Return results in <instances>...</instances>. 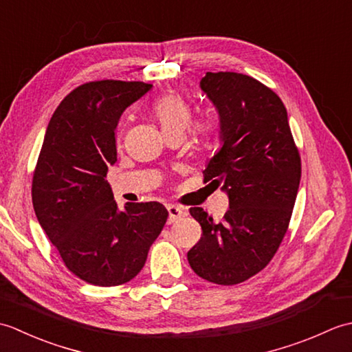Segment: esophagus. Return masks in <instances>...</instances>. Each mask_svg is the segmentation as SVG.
I'll use <instances>...</instances> for the list:
<instances>
[{"label":"esophagus","mask_w":352,"mask_h":352,"mask_svg":"<svg viewBox=\"0 0 352 352\" xmlns=\"http://www.w3.org/2000/svg\"><path fill=\"white\" fill-rule=\"evenodd\" d=\"M168 208V213H169V218H168V223H174L175 221H178L180 218H183V216L186 214V212L183 210L182 207H178L175 204H168L166 206Z\"/></svg>","instance_id":"obj_1"}]
</instances>
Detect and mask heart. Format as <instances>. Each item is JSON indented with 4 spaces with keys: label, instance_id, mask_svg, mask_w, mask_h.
<instances>
[{
    "label": "heart",
    "instance_id": "1",
    "mask_svg": "<svg viewBox=\"0 0 352 352\" xmlns=\"http://www.w3.org/2000/svg\"><path fill=\"white\" fill-rule=\"evenodd\" d=\"M154 116L160 125L163 136L183 134L190 125L193 138H195L199 145L206 144L213 136L216 130V124L213 119L206 115L197 118L190 124L192 110L189 102L177 92H169L157 100V102L154 104Z\"/></svg>",
    "mask_w": 352,
    "mask_h": 352
}]
</instances>
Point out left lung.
Here are the masks:
<instances>
[{"label":"left lung","mask_w":352,"mask_h":352,"mask_svg":"<svg viewBox=\"0 0 352 352\" xmlns=\"http://www.w3.org/2000/svg\"><path fill=\"white\" fill-rule=\"evenodd\" d=\"M219 113L222 146L204 169V183L227 192L230 208L213 222L201 207L190 214L203 228L188 252L193 272L233 286L260 272L286 234L301 180V157L280 96L237 72H207L199 83Z\"/></svg>","instance_id":"8db88e82"}]
</instances>
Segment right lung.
Wrapping results in <instances>:
<instances>
[{"mask_svg":"<svg viewBox=\"0 0 352 352\" xmlns=\"http://www.w3.org/2000/svg\"><path fill=\"white\" fill-rule=\"evenodd\" d=\"M153 85L101 80L74 89L45 133L33 174L34 213L65 266L95 286H119L144 267L168 219L163 204L118 208L109 166L116 162L115 131L124 110Z\"/></svg>","mask_w":352,"mask_h":352,"instance_id":"1","label":"right lung"}]
</instances>
